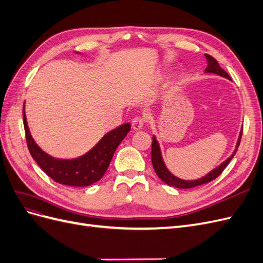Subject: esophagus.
I'll return each mask as SVG.
<instances>
[{"mask_svg":"<svg viewBox=\"0 0 263 263\" xmlns=\"http://www.w3.org/2000/svg\"><path fill=\"white\" fill-rule=\"evenodd\" d=\"M144 124H145V118L139 117V116L135 117L132 122V126L135 130H140L142 127H144Z\"/></svg>","mask_w":263,"mask_h":263,"instance_id":"esophagus-1","label":"esophagus"}]
</instances>
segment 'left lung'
Listing matches in <instances>:
<instances>
[{
	"instance_id": "left-lung-1",
	"label": "left lung",
	"mask_w": 263,
	"mask_h": 263,
	"mask_svg": "<svg viewBox=\"0 0 263 263\" xmlns=\"http://www.w3.org/2000/svg\"><path fill=\"white\" fill-rule=\"evenodd\" d=\"M205 57H206V60H208V67H206L204 73L216 74V76H219V77H222V78H226V79H228V80H232L226 71L222 70L219 67L216 59L213 58L212 55H210L208 53L205 54ZM241 135H242V127L240 129L239 136H238L234 153L230 155L225 161H222L219 165H217L216 168H214L213 170H211L208 174H205V176H203L202 178H198V179H195V180H184V179L178 178L177 176H174V174L168 168H166V165H165L164 160H163V157H162L160 145H159V142H158L156 136L154 135V136H153V145H151V161H153L154 169L157 173V176L160 178V180L163 181L165 184H168L170 186H174V187H178V189H191V187L205 184V183H209V182L213 181L214 179H216L219 176V174L222 171H224V169L226 168L227 164L230 162V160H232L234 156L236 155L237 148L239 147V144H240Z\"/></svg>"
}]
</instances>
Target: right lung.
I'll return each instance as SVG.
<instances>
[{
    "mask_svg": "<svg viewBox=\"0 0 263 263\" xmlns=\"http://www.w3.org/2000/svg\"><path fill=\"white\" fill-rule=\"evenodd\" d=\"M23 121L27 146L34 160L53 181L70 186H89L104 176L116 148L130 130L129 123L123 124L106 133L86 154L72 159H60L45 153L36 144L27 124L25 104L23 107Z\"/></svg>",
    "mask_w": 263,
    "mask_h": 263,
    "instance_id": "right-lung-1",
    "label": "right lung"
}]
</instances>
